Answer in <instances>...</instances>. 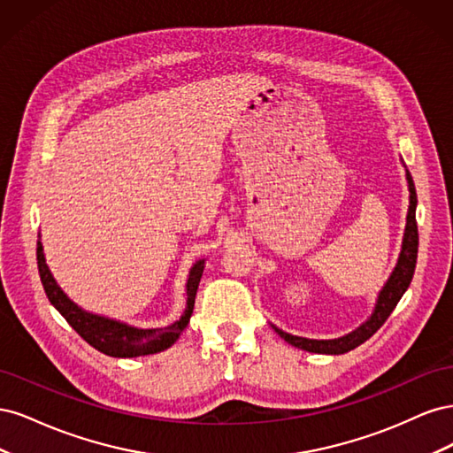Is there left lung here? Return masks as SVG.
I'll list each match as a JSON object with an SVG mask.
<instances>
[{
    "label": "left lung",
    "mask_w": 453,
    "mask_h": 453,
    "mask_svg": "<svg viewBox=\"0 0 453 453\" xmlns=\"http://www.w3.org/2000/svg\"><path fill=\"white\" fill-rule=\"evenodd\" d=\"M408 180V188H410V208H408V217H406V228H404V240H403V251L399 255V263H396L391 278L388 280L386 287H383L378 303L374 308V313L370 315V319L361 325L357 331H353L346 336L336 338V340H308V338H300L283 333L281 328L273 326L285 342H289L291 346L306 349L311 353H326V355H340V353H348L361 346L363 342H366L370 336H372L378 328L388 321L391 311L395 306L399 304V300L406 293L410 287V281L414 278V270H416V260H418V223H416V205H418V196H416V187L412 181V175L406 173Z\"/></svg>",
    "instance_id": "8db88e82"
}]
</instances>
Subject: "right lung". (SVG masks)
Listing matches in <instances>:
<instances>
[{"label":"right lung","instance_id":"right-lung-1","mask_svg":"<svg viewBox=\"0 0 453 453\" xmlns=\"http://www.w3.org/2000/svg\"><path fill=\"white\" fill-rule=\"evenodd\" d=\"M37 268L41 283H43V289L50 300V304L64 315V319L75 328V333L81 338L87 340L92 348L109 355V357H140V355L168 349L185 331V326L190 319V313H193L195 308V296L203 272V260H198V263L190 268L187 281L188 300L181 319L164 328H135L125 323L102 318V315H94L81 310L64 295L57 281H54L52 273L49 272V266L45 263L43 245H41V242H37Z\"/></svg>","mask_w":453,"mask_h":453}]
</instances>
